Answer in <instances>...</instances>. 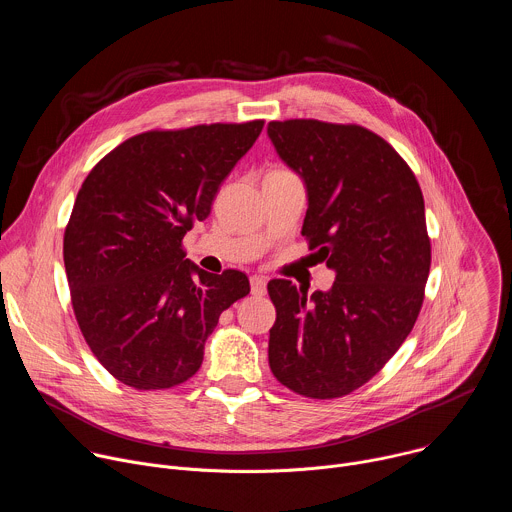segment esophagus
<instances>
[{"label": "esophagus", "mask_w": 512, "mask_h": 512, "mask_svg": "<svg viewBox=\"0 0 512 512\" xmlns=\"http://www.w3.org/2000/svg\"><path fill=\"white\" fill-rule=\"evenodd\" d=\"M267 291V279L261 275H253L251 277V294L253 296H265Z\"/></svg>", "instance_id": "34e87169"}]
</instances>
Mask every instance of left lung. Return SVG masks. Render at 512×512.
<instances>
[{"label":"left lung","instance_id":"left-lung-1","mask_svg":"<svg viewBox=\"0 0 512 512\" xmlns=\"http://www.w3.org/2000/svg\"><path fill=\"white\" fill-rule=\"evenodd\" d=\"M279 160L300 176L302 235L334 271L328 291L267 283L277 318L269 367L287 389L334 399L371 381L409 336L431 247L421 188L377 133L316 119L271 121Z\"/></svg>","mask_w":512,"mask_h":512}]
</instances>
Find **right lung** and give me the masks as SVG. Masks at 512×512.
Wrapping results in <instances>:
<instances>
[{
    "label": "right lung",
    "instance_id": "1",
    "mask_svg": "<svg viewBox=\"0 0 512 512\" xmlns=\"http://www.w3.org/2000/svg\"><path fill=\"white\" fill-rule=\"evenodd\" d=\"M263 121L139 133L83 182L64 231V269L81 332L103 367L139 391L170 389L202 364L221 314L251 287L186 259L184 235Z\"/></svg>",
    "mask_w": 512,
    "mask_h": 512
}]
</instances>
